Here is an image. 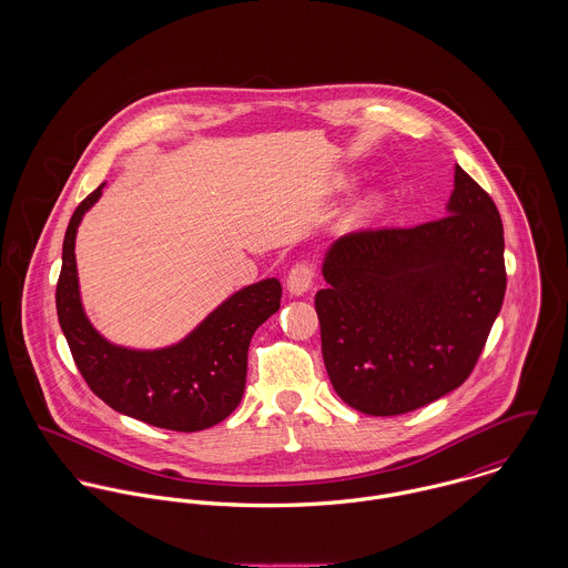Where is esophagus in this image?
I'll return each mask as SVG.
<instances>
[{
  "label": "esophagus",
  "mask_w": 568,
  "mask_h": 568,
  "mask_svg": "<svg viewBox=\"0 0 568 568\" xmlns=\"http://www.w3.org/2000/svg\"><path fill=\"white\" fill-rule=\"evenodd\" d=\"M313 280H315V268L308 262H300L288 271L286 277V288L291 295L300 297L304 293H308L313 288Z\"/></svg>",
  "instance_id": "esophagus-1"
}]
</instances>
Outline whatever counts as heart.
I'll return each mask as SVG.
<instances>
[{"label":"heart","mask_w":568,"mask_h":568,"mask_svg":"<svg viewBox=\"0 0 568 568\" xmlns=\"http://www.w3.org/2000/svg\"><path fill=\"white\" fill-rule=\"evenodd\" d=\"M378 205H381L378 196H369V199H365V203H363V212H374Z\"/></svg>","instance_id":"b5f03b06"}]
</instances>
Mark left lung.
<instances>
[{"label":"left lung","mask_w":568,"mask_h":568,"mask_svg":"<svg viewBox=\"0 0 568 568\" xmlns=\"http://www.w3.org/2000/svg\"><path fill=\"white\" fill-rule=\"evenodd\" d=\"M446 216L347 234L327 248L315 295L329 383L345 405L400 415L473 374L505 297L503 223L455 165Z\"/></svg>","instance_id":"1"}]
</instances>
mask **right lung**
I'll return each mask as SVG.
<instances>
[{"instance_id":"1","label":"right lung","mask_w":568,"mask_h":568,"mask_svg":"<svg viewBox=\"0 0 568 568\" xmlns=\"http://www.w3.org/2000/svg\"><path fill=\"white\" fill-rule=\"evenodd\" d=\"M102 187L77 207L63 241L57 313L74 363L89 389L118 413L179 433L210 428L241 405L251 336L277 313L282 286L275 277L244 286L168 347L131 349L106 341L82 311L74 253L82 216Z\"/></svg>"}]
</instances>
